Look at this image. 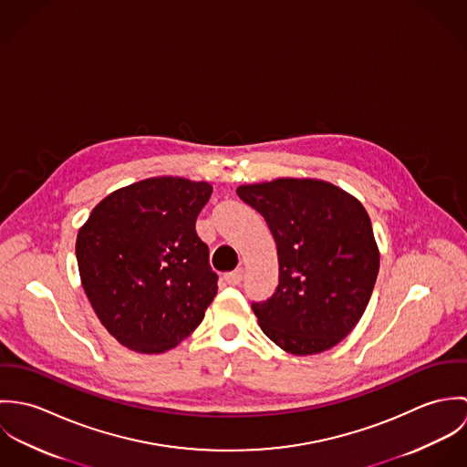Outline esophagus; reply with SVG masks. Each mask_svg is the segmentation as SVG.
<instances>
[{
  "mask_svg": "<svg viewBox=\"0 0 467 467\" xmlns=\"http://www.w3.org/2000/svg\"><path fill=\"white\" fill-rule=\"evenodd\" d=\"M243 267H237V269H234V271H230V273H226L224 275V282L226 284H230V285H237V284H241V280H243Z\"/></svg>",
  "mask_w": 467,
  "mask_h": 467,
  "instance_id": "34e87169",
  "label": "esophagus"
}]
</instances>
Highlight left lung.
<instances>
[{
	"mask_svg": "<svg viewBox=\"0 0 467 467\" xmlns=\"http://www.w3.org/2000/svg\"><path fill=\"white\" fill-rule=\"evenodd\" d=\"M278 254V285L252 309L267 337L285 352L333 348L363 317L379 271V250L363 204L333 183L278 178L241 185Z\"/></svg>",
	"mask_w": 467,
	"mask_h": 467,
	"instance_id": "obj_1",
	"label": "left lung"
}]
</instances>
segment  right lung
<instances>
[{"label":"right lung","mask_w":467,"mask_h":467,"mask_svg":"<svg viewBox=\"0 0 467 467\" xmlns=\"http://www.w3.org/2000/svg\"><path fill=\"white\" fill-rule=\"evenodd\" d=\"M212 185L160 176L100 201L77 235L84 293L124 347L160 354L202 320L217 293L196 219Z\"/></svg>","instance_id":"right-lung-1"}]
</instances>
